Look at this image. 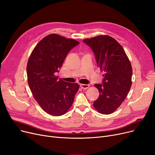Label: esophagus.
Here are the masks:
<instances>
[{
	"label": "esophagus",
	"mask_w": 155,
	"mask_h": 155,
	"mask_svg": "<svg viewBox=\"0 0 155 155\" xmlns=\"http://www.w3.org/2000/svg\"><path fill=\"white\" fill-rule=\"evenodd\" d=\"M80 87L81 88H82L83 90H86L87 88H88L90 87L89 84H80Z\"/></svg>",
	"instance_id": "obj_1"
}]
</instances>
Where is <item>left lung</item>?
<instances>
[{
    "instance_id": "left-lung-1",
    "label": "left lung",
    "mask_w": 155,
    "mask_h": 155,
    "mask_svg": "<svg viewBox=\"0 0 155 155\" xmlns=\"http://www.w3.org/2000/svg\"><path fill=\"white\" fill-rule=\"evenodd\" d=\"M83 41L90 46L98 68L104 72L103 84H95L100 92L93 106L102 114L113 113L126 99L132 85V69L127 55L116 40L100 35Z\"/></svg>"
}]
</instances>
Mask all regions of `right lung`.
Returning a JSON list of instances; mask_svg holds the SVG:
<instances>
[{"label":"right lung","mask_w":155,"mask_h":155,"mask_svg":"<svg viewBox=\"0 0 155 155\" xmlns=\"http://www.w3.org/2000/svg\"><path fill=\"white\" fill-rule=\"evenodd\" d=\"M79 41L57 34L44 37L35 46L27 64L28 85L46 113L61 116L71 107L79 90L78 83L65 82L56 76L69 51Z\"/></svg>","instance_id":"obj_1"}]
</instances>
